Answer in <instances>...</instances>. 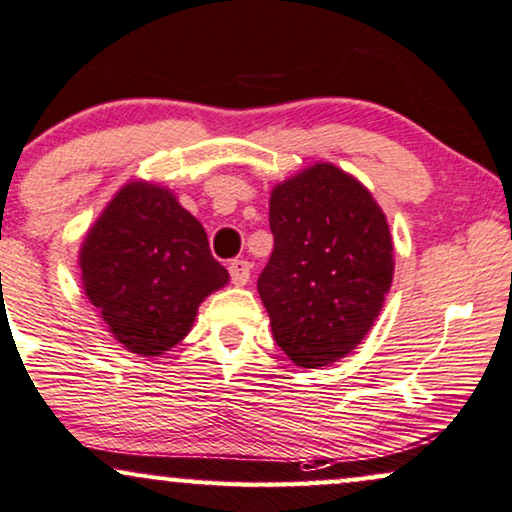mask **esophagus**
I'll return each instance as SVG.
<instances>
[{"label": "esophagus", "instance_id": "esophagus-1", "mask_svg": "<svg viewBox=\"0 0 512 512\" xmlns=\"http://www.w3.org/2000/svg\"><path fill=\"white\" fill-rule=\"evenodd\" d=\"M250 262H245V260H234L229 264V276H231V283L234 285H238V288H241V285H245L250 281Z\"/></svg>", "mask_w": 512, "mask_h": 512}]
</instances>
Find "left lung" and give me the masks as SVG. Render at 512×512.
I'll return each instance as SVG.
<instances>
[{
	"label": "left lung",
	"mask_w": 512,
	"mask_h": 512,
	"mask_svg": "<svg viewBox=\"0 0 512 512\" xmlns=\"http://www.w3.org/2000/svg\"><path fill=\"white\" fill-rule=\"evenodd\" d=\"M274 252L257 281L271 332L292 363L325 367L372 330L393 283V238L363 182L318 161L269 196Z\"/></svg>",
	"instance_id": "8db88e82"
}]
</instances>
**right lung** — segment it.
Listing matches in <instances>:
<instances>
[{"instance_id":"1","label":"right lung","mask_w":512,"mask_h":512,"mask_svg":"<svg viewBox=\"0 0 512 512\" xmlns=\"http://www.w3.org/2000/svg\"><path fill=\"white\" fill-rule=\"evenodd\" d=\"M79 269L109 335L142 358L180 344L203 299L229 283L201 222L168 187L147 180L112 196L86 231Z\"/></svg>"}]
</instances>
